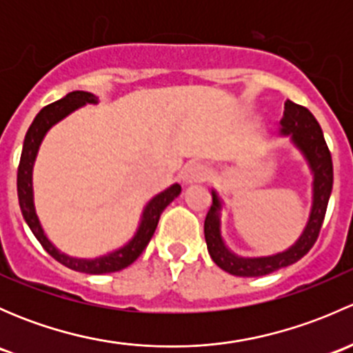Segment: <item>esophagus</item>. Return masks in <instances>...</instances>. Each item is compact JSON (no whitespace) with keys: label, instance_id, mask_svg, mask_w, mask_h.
Here are the masks:
<instances>
[{"label":"esophagus","instance_id":"34e87169","mask_svg":"<svg viewBox=\"0 0 353 353\" xmlns=\"http://www.w3.org/2000/svg\"><path fill=\"white\" fill-rule=\"evenodd\" d=\"M206 177H208V169H206V165H203L199 162L188 163L183 169V172H181V181H183L184 186L203 183Z\"/></svg>","mask_w":353,"mask_h":353}]
</instances>
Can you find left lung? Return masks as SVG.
<instances>
[{
  "label": "left lung",
  "instance_id": "obj_1",
  "mask_svg": "<svg viewBox=\"0 0 353 353\" xmlns=\"http://www.w3.org/2000/svg\"><path fill=\"white\" fill-rule=\"evenodd\" d=\"M279 137L288 138L290 143L304 157L312 176V201L307 222L294 244L283 251L268 256L236 254L222 236L223 201L212 188V206L205 219V241L213 263L223 272L236 276H263L297 263L309 252L319 236L331 188H333V162L323 130L309 109L285 102L283 117L279 123Z\"/></svg>",
  "mask_w": 353,
  "mask_h": 353
}]
</instances>
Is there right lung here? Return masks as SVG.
Wrapping results in <instances>:
<instances>
[{
    "instance_id": "right-lung-1",
    "label": "right lung",
    "mask_w": 353,
    "mask_h": 353,
    "mask_svg": "<svg viewBox=\"0 0 353 353\" xmlns=\"http://www.w3.org/2000/svg\"><path fill=\"white\" fill-rule=\"evenodd\" d=\"M87 104H99V97H95L90 92L74 90L70 92V94L65 95L63 99H59V101L46 105V108L35 116L30 128H28L27 134H25L22 157H20L19 165V177H17V190H19V203L25 222L30 227L35 239L41 243L42 248H44L56 261L68 266L70 270H74V272L88 273V275H104V273L119 272V270L126 268L131 263L137 261L138 256L143 252V249L147 248L148 243H150L162 212L167 208V205H170V203L181 194V186L177 183H174L172 186L163 190L162 193L155 194V196L143 206V212H141L140 222H138V227L137 230H134L133 237H131L126 244L121 245V248L112 249L108 254L95 256V258H77V256H70L66 254V252L59 251V249L52 244V241L49 239L48 234H46L44 227H42L41 220H39L37 210H35L34 165L39 154V148H41V143L42 140H44L46 134H48V131L51 130L54 124H58L59 121L65 119L66 116H70L71 112H74V110L83 108V105Z\"/></svg>"
}]
</instances>
